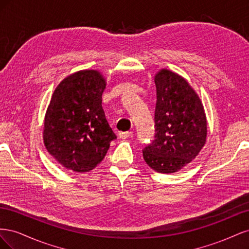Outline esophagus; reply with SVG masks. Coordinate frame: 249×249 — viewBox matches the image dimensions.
<instances>
[{
    "label": "esophagus",
    "instance_id": "1",
    "mask_svg": "<svg viewBox=\"0 0 249 249\" xmlns=\"http://www.w3.org/2000/svg\"><path fill=\"white\" fill-rule=\"evenodd\" d=\"M118 136L120 139H126V138H130L133 136V133L132 132H120L118 134Z\"/></svg>",
    "mask_w": 249,
    "mask_h": 249
}]
</instances>
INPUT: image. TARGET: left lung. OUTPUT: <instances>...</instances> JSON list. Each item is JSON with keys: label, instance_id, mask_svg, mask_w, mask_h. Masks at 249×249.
<instances>
[{"label": "left lung", "instance_id": "obj_1", "mask_svg": "<svg viewBox=\"0 0 249 249\" xmlns=\"http://www.w3.org/2000/svg\"><path fill=\"white\" fill-rule=\"evenodd\" d=\"M155 139L143 148V159L160 173L182 169L206 142L207 120L197 94L178 74L162 70L155 77Z\"/></svg>", "mask_w": 249, "mask_h": 249}]
</instances>
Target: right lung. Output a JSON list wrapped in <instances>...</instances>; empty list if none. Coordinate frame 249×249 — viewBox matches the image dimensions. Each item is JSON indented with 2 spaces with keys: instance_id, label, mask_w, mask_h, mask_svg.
I'll return each instance as SVG.
<instances>
[{
  "instance_id": "add662e5",
  "label": "right lung",
  "mask_w": 249,
  "mask_h": 249,
  "mask_svg": "<svg viewBox=\"0 0 249 249\" xmlns=\"http://www.w3.org/2000/svg\"><path fill=\"white\" fill-rule=\"evenodd\" d=\"M105 88L99 71H81L65 78L53 93L43 140L48 152L67 169H93L116 139L102 107Z\"/></svg>"
}]
</instances>
